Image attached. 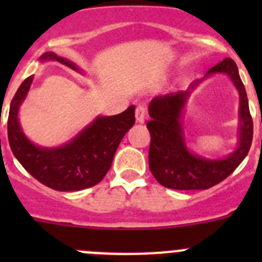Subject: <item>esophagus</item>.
Wrapping results in <instances>:
<instances>
[{"instance_id": "esophagus-1", "label": "esophagus", "mask_w": 262, "mask_h": 262, "mask_svg": "<svg viewBox=\"0 0 262 262\" xmlns=\"http://www.w3.org/2000/svg\"><path fill=\"white\" fill-rule=\"evenodd\" d=\"M145 115H147V110H145L144 106L139 105L135 110V118L138 123H143L145 119Z\"/></svg>"}]
</instances>
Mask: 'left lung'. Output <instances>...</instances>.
<instances>
[{
	"label": "left lung",
	"mask_w": 262,
	"mask_h": 262,
	"mask_svg": "<svg viewBox=\"0 0 262 262\" xmlns=\"http://www.w3.org/2000/svg\"><path fill=\"white\" fill-rule=\"evenodd\" d=\"M227 74L239 93L238 147L224 158L211 159L194 154L184 139L182 117L187 99L206 78ZM151 120L147 128L151 134L148 163L152 174L163 186L174 190H206L226 180L248 155L253 138V122L249 113L247 92L237 66L227 57L212 67L201 80L191 82L189 89L174 94L155 97L148 106Z\"/></svg>",
	"instance_id": "obj_1"
}]
</instances>
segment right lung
Masks as SVG:
<instances>
[{"mask_svg": "<svg viewBox=\"0 0 262 262\" xmlns=\"http://www.w3.org/2000/svg\"><path fill=\"white\" fill-rule=\"evenodd\" d=\"M39 60L59 61L81 73L75 62L53 52L43 53ZM32 80L34 76L23 81L10 103L8 138L15 159L32 177L53 190L78 191L102 181L120 140L135 123V106L111 117L98 115L62 145L41 147L27 138L18 118Z\"/></svg>", "mask_w": 262, "mask_h": 262, "instance_id": "1", "label": "right lung"}]
</instances>
